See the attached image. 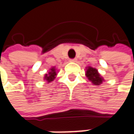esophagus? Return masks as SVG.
<instances>
[{"mask_svg":"<svg viewBox=\"0 0 134 134\" xmlns=\"http://www.w3.org/2000/svg\"><path fill=\"white\" fill-rule=\"evenodd\" d=\"M70 61H71V62H76V61H77V59H76V58L71 59V60H70Z\"/></svg>","mask_w":134,"mask_h":134,"instance_id":"1","label":"esophagus"}]
</instances>
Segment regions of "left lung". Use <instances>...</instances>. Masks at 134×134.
<instances>
[{
	"label": "left lung",
	"mask_w": 134,
	"mask_h": 134,
	"mask_svg": "<svg viewBox=\"0 0 134 134\" xmlns=\"http://www.w3.org/2000/svg\"><path fill=\"white\" fill-rule=\"evenodd\" d=\"M85 75L88 77V79L94 85H99L104 81V79L101 77V75L98 72V70L92 67H87Z\"/></svg>",
	"instance_id": "left-lung-1"
}]
</instances>
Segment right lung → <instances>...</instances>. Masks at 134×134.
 Listing matches in <instances>:
<instances>
[{"label":"right lung","mask_w":134,"mask_h":134,"mask_svg":"<svg viewBox=\"0 0 134 134\" xmlns=\"http://www.w3.org/2000/svg\"><path fill=\"white\" fill-rule=\"evenodd\" d=\"M56 76H57L56 68L55 67H52L51 69H49V71L48 72V74H45L44 80H46L47 81V83H50L51 81H53L55 79Z\"/></svg>","instance_id":"add662e5"}]
</instances>
